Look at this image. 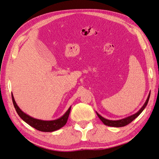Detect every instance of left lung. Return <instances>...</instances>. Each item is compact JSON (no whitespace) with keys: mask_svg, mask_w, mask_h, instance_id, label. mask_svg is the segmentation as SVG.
<instances>
[{"mask_svg":"<svg viewBox=\"0 0 159 159\" xmlns=\"http://www.w3.org/2000/svg\"><path fill=\"white\" fill-rule=\"evenodd\" d=\"M150 93H149L148 98L143 104V106L141 107V108L137 112H136L135 114L132 115L131 116H128V117H125L124 119H119V120H109V119H105L104 117H103V116H102L99 114V113H98L97 112H96V113H97V115H98V117L100 119V120H101L103 122V124H105L106 125L111 126V127H116V128L123 127V126H125L126 125L129 124V123H131L132 121L134 120V119L137 118L142 112H143V111L145 109V108L146 107V106L148 104L149 99H150Z\"/></svg>","mask_w":159,"mask_h":159,"instance_id":"left-lung-1","label":"left lung"}]
</instances>
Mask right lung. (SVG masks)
<instances>
[{"label":"right lung","mask_w":159,"mask_h":159,"mask_svg":"<svg viewBox=\"0 0 159 159\" xmlns=\"http://www.w3.org/2000/svg\"><path fill=\"white\" fill-rule=\"evenodd\" d=\"M11 98H12V101H13V103H14V108L16 109V112H17L18 115H19V116H20V117L25 122L27 123V124L31 125V127L34 128L35 129H38L39 131L53 132V131L57 130V129H60L61 128H62L63 126L66 124L68 118H69V116L71 106H70V108L68 109V111L64 113L61 117L58 118L57 119H55V120L44 121V120H40V119L31 117V116L27 115L23 111H22L20 108H19L17 104H16L14 95H13L12 93H11Z\"/></svg>","instance_id":"right-lung-1"}]
</instances>
